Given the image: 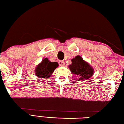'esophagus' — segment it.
Returning a JSON list of instances; mask_svg holds the SVG:
<instances>
[{"label": "esophagus", "instance_id": "1", "mask_svg": "<svg viewBox=\"0 0 124 124\" xmlns=\"http://www.w3.org/2000/svg\"><path fill=\"white\" fill-rule=\"evenodd\" d=\"M58 63H59V65L61 67H64L65 66V62L63 61H60L58 62Z\"/></svg>", "mask_w": 124, "mask_h": 124}]
</instances>
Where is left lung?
Wrapping results in <instances>:
<instances>
[{
	"instance_id": "1",
	"label": "left lung",
	"mask_w": 124,
	"mask_h": 124,
	"mask_svg": "<svg viewBox=\"0 0 124 124\" xmlns=\"http://www.w3.org/2000/svg\"><path fill=\"white\" fill-rule=\"evenodd\" d=\"M72 64L68 68L71 73L78 77L79 82L87 80L93 75L94 70L89 63L84 60L80 56L78 55L71 60Z\"/></svg>"
}]
</instances>
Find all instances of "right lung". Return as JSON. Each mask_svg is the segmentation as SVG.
Wrapping results in <instances>:
<instances>
[{
	"mask_svg": "<svg viewBox=\"0 0 124 124\" xmlns=\"http://www.w3.org/2000/svg\"><path fill=\"white\" fill-rule=\"evenodd\" d=\"M58 67L57 62H51L48 58H44L35 67V75L40 79H47L51 76L54 70Z\"/></svg>",
	"mask_w": 124,
	"mask_h": 124,
	"instance_id": "obj_1",
	"label": "right lung"
}]
</instances>
